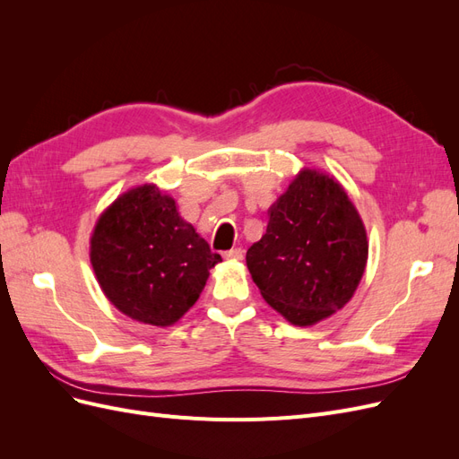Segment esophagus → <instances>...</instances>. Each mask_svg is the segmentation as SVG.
<instances>
[{
    "instance_id": "1",
    "label": "esophagus",
    "mask_w": 459,
    "mask_h": 459,
    "mask_svg": "<svg viewBox=\"0 0 459 459\" xmlns=\"http://www.w3.org/2000/svg\"><path fill=\"white\" fill-rule=\"evenodd\" d=\"M226 260H243V251L241 248H231V251L224 253Z\"/></svg>"
}]
</instances>
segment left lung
<instances>
[{
	"mask_svg": "<svg viewBox=\"0 0 459 459\" xmlns=\"http://www.w3.org/2000/svg\"><path fill=\"white\" fill-rule=\"evenodd\" d=\"M268 214L266 233L247 251L264 300L300 327L341 310L368 262L366 228L341 184L302 170Z\"/></svg>",
	"mask_w": 459,
	"mask_h": 459,
	"instance_id": "1",
	"label": "left lung"
}]
</instances>
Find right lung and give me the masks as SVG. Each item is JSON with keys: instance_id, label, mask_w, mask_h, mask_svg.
I'll return each mask as SVG.
<instances>
[{"instance_id": "right-lung-1", "label": "right lung", "mask_w": 459, "mask_h": 459, "mask_svg": "<svg viewBox=\"0 0 459 459\" xmlns=\"http://www.w3.org/2000/svg\"><path fill=\"white\" fill-rule=\"evenodd\" d=\"M91 266L105 297L142 324H176L197 302L221 256L157 186L120 195L91 233Z\"/></svg>"}]
</instances>
